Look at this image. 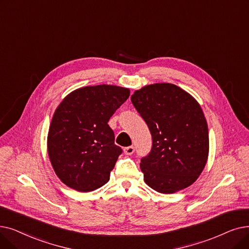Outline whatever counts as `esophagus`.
<instances>
[{"instance_id": "obj_1", "label": "esophagus", "mask_w": 249, "mask_h": 249, "mask_svg": "<svg viewBox=\"0 0 249 249\" xmlns=\"http://www.w3.org/2000/svg\"><path fill=\"white\" fill-rule=\"evenodd\" d=\"M134 153V146H127L124 148V154L127 156H131Z\"/></svg>"}]
</instances>
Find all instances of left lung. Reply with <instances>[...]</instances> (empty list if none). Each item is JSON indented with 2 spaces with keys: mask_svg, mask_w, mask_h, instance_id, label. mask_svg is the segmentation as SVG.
<instances>
[{
  "mask_svg": "<svg viewBox=\"0 0 249 249\" xmlns=\"http://www.w3.org/2000/svg\"><path fill=\"white\" fill-rule=\"evenodd\" d=\"M131 102L148 126L153 146L142 159L144 182L160 193H174L197 180L207 164L209 129L201 107L171 83L145 85Z\"/></svg>",
  "mask_w": 249,
  "mask_h": 249,
  "instance_id": "left-lung-1",
  "label": "left lung"
}]
</instances>
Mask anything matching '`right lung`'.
Here are the masks:
<instances>
[{"instance_id":"right-lung-1","label":"right lung","mask_w":249,"mask_h":249,"mask_svg":"<svg viewBox=\"0 0 249 249\" xmlns=\"http://www.w3.org/2000/svg\"><path fill=\"white\" fill-rule=\"evenodd\" d=\"M130 90L117 85L84 86L65 96L53 115L48 154L53 171L68 187L98 189L110 180L122 149L107 125Z\"/></svg>"}]
</instances>
